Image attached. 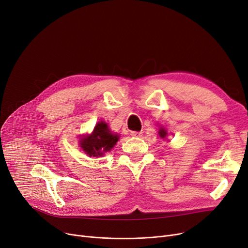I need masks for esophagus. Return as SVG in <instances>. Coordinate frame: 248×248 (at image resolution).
Listing matches in <instances>:
<instances>
[{
    "label": "esophagus",
    "mask_w": 248,
    "mask_h": 248,
    "mask_svg": "<svg viewBox=\"0 0 248 248\" xmlns=\"http://www.w3.org/2000/svg\"><path fill=\"white\" fill-rule=\"evenodd\" d=\"M131 136L136 137V138H141L143 136V133L142 132H131Z\"/></svg>",
    "instance_id": "34e87169"
}]
</instances>
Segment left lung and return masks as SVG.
I'll return each mask as SVG.
<instances>
[{
	"mask_svg": "<svg viewBox=\"0 0 248 248\" xmlns=\"http://www.w3.org/2000/svg\"><path fill=\"white\" fill-rule=\"evenodd\" d=\"M158 134H159V136L161 137V138H165L166 137V135H167V132H166V130L165 128H163V127H160L159 128V132H158Z\"/></svg>",
	"mask_w": 248,
	"mask_h": 248,
	"instance_id": "8db88e82",
	"label": "left lung"
}]
</instances>
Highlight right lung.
Listing matches in <instances>:
<instances>
[{
    "label": "right lung",
    "instance_id": "1",
    "mask_svg": "<svg viewBox=\"0 0 248 248\" xmlns=\"http://www.w3.org/2000/svg\"><path fill=\"white\" fill-rule=\"evenodd\" d=\"M118 139L120 136L112 134L107 124L102 121L95 125L91 135L81 139L80 147L89 157H99L109 152L117 143Z\"/></svg>",
    "mask_w": 248,
    "mask_h": 248
}]
</instances>
